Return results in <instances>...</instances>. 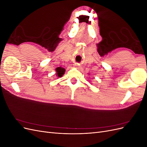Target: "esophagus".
I'll list each match as a JSON object with an SVG mask.
<instances>
[{"mask_svg":"<svg viewBox=\"0 0 147 147\" xmlns=\"http://www.w3.org/2000/svg\"><path fill=\"white\" fill-rule=\"evenodd\" d=\"M74 67H76V68H78V65L77 64H75L74 65Z\"/></svg>","mask_w":147,"mask_h":147,"instance_id":"obj_1","label":"esophagus"}]
</instances>
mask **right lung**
Wrapping results in <instances>:
<instances>
[{"label":"right lung","mask_w":147,"mask_h":147,"mask_svg":"<svg viewBox=\"0 0 147 147\" xmlns=\"http://www.w3.org/2000/svg\"><path fill=\"white\" fill-rule=\"evenodd\" d=\"M65 71V69L64 68H61V67H57L56 69V72H57V77H61L63 75V74H64Z\"/></svg>","instance_id":"obj_1"}]
</instances>
